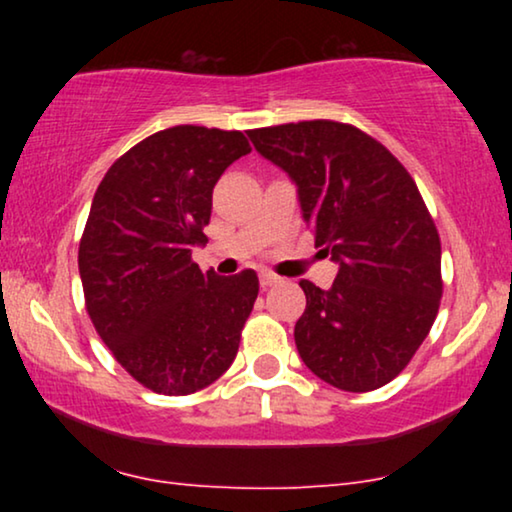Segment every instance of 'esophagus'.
Masks as SVG:
<instances>
[{
  "instance_id": "1",
  "label": "esophagus",
  "mask_w": 512,
  "mask_h": 512,
  "mask_svg": "<svg viewBox=\"0 0 512 512\" xmlns=\"http://www.w3.org/2000/svg\"><path fill=\"white\" fill-rule=\"evenodd\" d=\"M258 279H261V286L265 289V286H272V284H277L279 282V277L277 275H272V272H268V270H263L261 275H258Z\"/></svg>"
}]
</instances>
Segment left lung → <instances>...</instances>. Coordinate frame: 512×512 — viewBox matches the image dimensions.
Returning a JSON list of instances; mask_svg holds the SVG:
<instances>
[{
    "mask_svg": "<svg viewBox=\"0 0 512 512\" xmlns=\"http://www.w3.org/2000/svg\"><path fill=\"white\" fill-rule=\"evenodd\" d=\"M247 135L289 174L314 244L338 263L331 289L300 282V359L342 391L384 387L429 335L443 296L440 237L417 184L354 125L303 121Z\"/></svg>",
    "mask_w": 512,
    "mask_h": 512,
    "instance_id": "obj_1",
    "label": "left lung"
}]
</instances>
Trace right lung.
Returning a JSON list of instances; mask_svg holds the SVG:
<instances>
[{
	"label": "right lung",
	"mask_w": 512,
	"mask_h": 512,
	"mask_svg": "<svg viewBox=\"0 0 512 512\" xmlns=\"http://www.w3.org/2000/svg\"><path fill=\"white\" fill-rule=\"evenodd\" d=\"M251 146L237 130L177 125L123 153L97 186L79 244L86 310L116 361L165 396L230 368L254 310V270L219 277L191 261L212 191Z\"/></svg>",
	"instance_id": "right-lung-1"
}]
</instances>
